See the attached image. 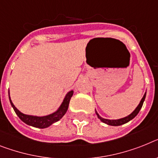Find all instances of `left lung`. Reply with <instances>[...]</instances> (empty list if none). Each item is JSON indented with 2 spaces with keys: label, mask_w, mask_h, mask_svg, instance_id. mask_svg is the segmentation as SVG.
<instances>
[{
  "label": "left lung",
  "mask_w": 158,
  "mask_h": 158,
  "mask_svg": "<svg viewBox=\"0 0 158 158\" xmlns=\"http://www.w3.org/2000/svg\"><path fill=\"white\" fill-rule=\"evenodd\" d=\"M145 95H146V92L144 93V96H143V98L141 99L140 104H139V105L136 107V109H135L134 111H133L130 115H129V116H126V117L121 118V119H119V120H108V119H104V118H102L101 116H99V114L97 113L96 111H95V113H96V115H97L98 118H99V120H101L103 123H105V124H108V125H112V126H119V125H122V124H125V123H127V122L130 121L131 120H132V119H133V118H134L135 116L139 113L140 108H141V107H142L143 105V103H144V99H145Z\"/></svg>",
  "instance_id": "obj_1"
}]
</instances>
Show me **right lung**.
Returning a JSON list of instances; mask_svg holds the SVG:
<instances>
[{
  "label": "right lung",
  "instance_id": "right-lung-1",
  "mask_svg": "<svg viewBox=\"0 0 158 158\" xmlns=\"http://www.w3.org/2000/svg\"><path fill=\"white\" fill-rule=\"evenodd\" d=\"M72 95L73 91H69L68 93L67 94V95H66V97L64 98V100H63V104H61V106L59 107L58 111L46 116H34L22 113L19 110L17 109V108H16L15 106L14 105V104L12 103L10 97H9V101H10V104H11L12 107L14 108V112H16V114L18 115V117H19L24 123H26V124L30 125V126L35 127V128H45L49 127L52 124L55 123V122L59 121L61 118L64 116L65 113L67 112V109H68L69 103H70V100H71V98Z\"/></svg>",
  "mask_w": 158,
  "mask_h": 158
}]
</instances>
